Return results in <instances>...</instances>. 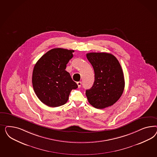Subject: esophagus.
Instances as JSON below:
<instances>
[{
	"label": "esophagus",
	"instance_id": "34e87169",
	"mask_svg": "<svg viewBox=\"0 0 157 157\" xmlns=\"http://www.w3.org/2000/svg\"><path fill=\"white\" fill-rule=\"evenodd\" d=\"M76 83H77V85H78V86L79 88L81 87V85H82V82H78Z\"/></svg>",
	"mask_w": 157,
	"mask_h": 157
}]
</instances>
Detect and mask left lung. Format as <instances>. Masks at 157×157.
<instances>
[{
	"mask_svg": "<svg viewBox=\"0 0 157 157\" xmlns=\"http://www.w3.org/2000/svg\"><path fill=\"white\" fill-rule=\"evenodd\" d=\"M86 57L94 71V82L86 95L89 102L97 109L116 103L123 93L125 81L118 60L108 53H89Z\"/></svg>",
	"mask_w": 157,
	"mask_h": 157,
	"instance_id": "left-lung-1",
	"label": "left lung"
}]
</instances>
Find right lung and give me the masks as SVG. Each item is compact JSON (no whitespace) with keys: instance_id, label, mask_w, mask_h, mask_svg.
Returning a JSON list of instances; mask_svg holds the SVG:
<instances>
[{"instance_id":"1","label":"right lung","mask_w":157,"mask_h":157,"mask_svg":"<svg viewBox=\"0 0 157 157\" xmlns=\"http://www.w3.org/2000/svg\"><path fill=\"white\" fill-rule=\"evenodd\" d=\"M74 52V50L54 48L45 53L34 67V91L39 100L48 106L65 104L72 90L78 87L69 72L65 70Z\"/></svg>"}]
</instances>
